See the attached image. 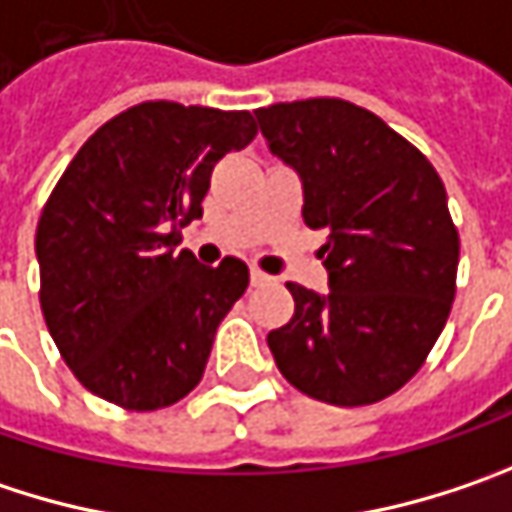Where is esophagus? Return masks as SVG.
I'll use <instances>...</instances> for the list:
<instances>
[{
    "label": "esophagus",
    "instance_id": "1",
    "mask_svg": "<svg viewBox=\"0 0 512 512\" xmlns=\"http://www.w3.org/2000/svg\"><path fill=\"white\" fill-rule=\"evenodd\" d=\"M250 285H253V288H265V285H274V276H268L265 271L253 268V271H250Z\"/></svg>",
    "mask_w": 512,
    "mask_h": 512
}]
</instances>
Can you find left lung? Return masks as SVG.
<instances>
[{"label":"left lung","mask_w":512,"mask_h":512,"mask_svg":"<svg viewBox=\"0 0 512 512\" xmlns=\"http://www.w3.org/2000/svg\"><path fill=\"white\" fill-rule=\"evenodd\" d=\"M303 180V221L323 230L329 294L288 282L294 317L268 335L279 373L311 399L358 408L408 384L455 300L460 238L446 186L405 136L344 98L256 110Z\"/></svg>","instance_id":"obj_1"}]
</instances>
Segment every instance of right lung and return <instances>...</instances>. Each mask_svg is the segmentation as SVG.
Returning a JSON list of instances; mask_svg holds the SVG:
<instances>
[{
	"mask_svg": "<svg viewBox=\"0 0 512 512\" xmlns=\"http://www.w3.org/2000/svg\"><path fill=\"white\" fill-rule=\"evenodd\" d=\"M247 110L142 101L113 116L66 165L37 221L40 309L90 393L160 411L203 379L224 314L250 274L174 253L201 218L215 163L253 142Z\"/></svg>",
	"mask_w": 512,
	"mask_h": 512,
	"instance_id": "add662e5",
	"label": "right lung"
}]
</instances>
